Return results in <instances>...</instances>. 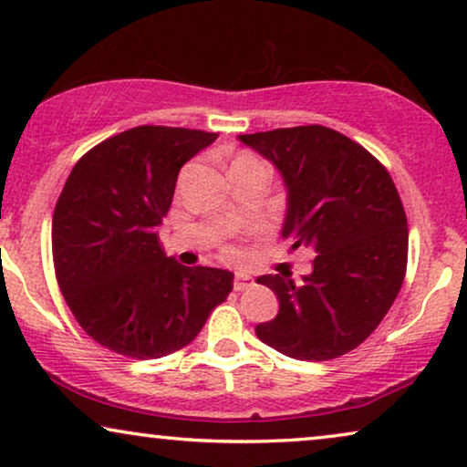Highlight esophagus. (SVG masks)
Listing matches in <instances>:
<instances>
[{
    "instance_id": "34e87169",
    "label": "esophagus",
    "mask_w": 467,
    "mask_h": 467,
    "mask_svg": "<svg viewBox=\"0 0 467 467\" xmlns=\"http://www.w3.org/2000/svg\"><path fill=\"white\" fill-rule=\"evenodd\" d=\"M248 286H253V280L248 276H242V274H238V276L234 278V289L235 291H246Z\"/></svg>"
}]
</instances>
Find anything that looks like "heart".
I'll list each match as a JSON object with an SVG mask.
<instances>
[{"mask_svg":"<svg viewBox=\"0 0 467 467\" xmlns=\"http://www.w3.org/2000/svg\"><path fill=\"white\" fill-rule=\"evenodd\" d=\"M242 159H251V155H238V157L234 159V163H235V161H242ZM225 253L234 254V253H235V251H234V246H225Z\"/></svg>","mask_w":467,"mask_h":467,"instance_id":"b5f03b06","label":"heart"}]
</instances>
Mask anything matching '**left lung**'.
Wrapping results in <instances>:
<instances>
[{
	"label": "left lung",
	"instance_id": "left-lung-1",
	"mask_svg": "<svg viewBox=\"0 0 467 467\" xmlns=\"http://www.w3.org/2000/svg\"><path fill=\"white\" fill-rule=\"evenodd\" d=\"M244 144L276 165L289 208L283 238L317 253L296 283L267 274L276 318L257 337L299 361H329L372 336L401 289L408 264L404 203L385 165L344 133L323 125L244 133Z\"/></svg>",
	"mask_w": 467,
	"mask_h": 467
}]
</instances>
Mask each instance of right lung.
<instances>
[{
  "instance_id": "right-lung-1",
  "label": "right lung",
  "mask_w": 467,
  "mask_h": 467,
  "mask_svg": "<svg viewBox=\"0 0 467 467\" xmlns=\"http://www.w3.org/2000/svg\"><path fill=\"white\" fill-rule=\"evenodd\" d=\"M219 133L140 125L87 150L53 214L55 276L88 337L130 359L195 340L234 289V274L165 257L157 227L178 171Z\"/></svg>"
}]
</instances>
